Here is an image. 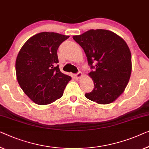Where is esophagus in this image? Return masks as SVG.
I'll return each mask as SVG.
<instances>
[{"label": "esophagus", "instance_id": "esophagus-1", "mask_svg": "<svg viewBox=\"0 0 149 149\" xmlns=\"http://www.w3.org/2000/svg\"><path fill=\"white\" fill-rule=\"evenodd\" d=\"M81 76H82V73L80 72H79L77 74L74 75V77L75 79H78V78H79V77H81Z\"/></svg>", "mask_w": 149, "mask_h": 149}]
</instances>
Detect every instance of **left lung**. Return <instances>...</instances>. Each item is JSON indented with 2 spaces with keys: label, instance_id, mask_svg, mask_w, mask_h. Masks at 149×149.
Listing matches in <instances>:
<instances>
[{
  "label": "left lung",
  "instance_id": "obj_1",
  "mask_svg": "<svg viewBox=\"0 0 149 149\" xmlns=\"http://www.w3.org/2000/svg\"><path fill=\"white\" fill-rule=\"evenodd\" d=\"M87 57L94 88L86 93L88 99L97 104L112 103L120 96L132 71L131 53L125 41L110 31L90 29L73 37Z\"/></svg>",
  "mask_w": 149,
  "mask_h": 149
}]
</instances>
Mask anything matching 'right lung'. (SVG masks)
Wrapping results in <instances>:
<instances>
[{
  "label": "right lung",
  "instance_id": "add662e5",
  "mask_svg": "<svg viewBox=\"0 0 149 149\" xmlns=\"http://www.w3.org/2000/svg\"><path fill=\"white\" fill-rule=\"evenodd\" d=\"M70 36L42 32L33 35L22 47L15 63L17 79L33 102L45 105L63 96L72 77L59 70L57 49Z\"/></svg>",
  "mask_w": 149,
  "mask_h": 149
}]
</instances>
